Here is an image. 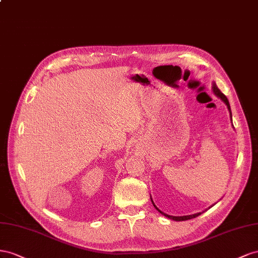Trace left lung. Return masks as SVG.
I'll use <instances>...</instances> for the list:
<instances>
[{"instance_id": "obj_1", "label": "left lung", "mask_w": 258, "mask_h": 258, "mask_svg": "<svg viewBox=\"0 0 258 258\" xmlns=\"http://www.w3.org/2000/svg\"><path fill=\"white\" fill-rule=\"evenodd\" d=\"M212 91H213V93H214L216 96L218 97V98H220L222 99L225 104H226V106H227V108H228V110H229V113H230V119H231V122H232V114H231V109H230V105H229V101H228V99H227V97L225 96V95L219 91V88L217 87V85H216V83L215 82H213L212 83ZM233 126V125H232ZM150 199H151V202H152V204H153V207L156 208L157 210H158V212H160L162 215H164L165 217H167V218H170V219H173V220H175V222H181V220H188V219H191V218H195V217H197V216H199L201 214V213H196V214H192V215H185V216H172V215H167V214H165L164 212H162V211H160L157 207H156V204H154V202H153V200H152V198H151V196H150ZM214 205V204H213ZM212 205V207H213Z\"/></svg>"}]
</instances>
